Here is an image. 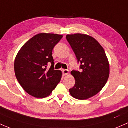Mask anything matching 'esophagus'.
I'll list each match as a JSON object with an SVG mask.
<instances>
[{"label":"esophagus","instance_id":"34e87169","mask_svg":"<svg viewBox=\"0 0 128 128\" xmlns=\"http://www.w3.org/2000/svg\"><path fill=\"white\" fill-rule=\"evenodd\" d=\"M68 74V69H63L62 70V74L64 76H66Z\"/></svg>","mask_w":128,"mask_h":128}]
</instances>
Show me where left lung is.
Instances as JSON below:
<instances>
[{
  "instance_id": "1",
  "label": "left lung",
  "mask_w": 128,
  "mask_h": 128,
  "mask_svg": "<svg viewBox=\"0 0 128 128\" xmlns=\"http://www.w3.org/2000/svg\"><path fill=\"white\" fill-rule=\"evenodd\" d=\"M67 40L74 52L80 71L72 70L75 84L69 90L71 96L84 100L95 96L104 88L110 74L109 63L104 48L91 36L76 34L67 35Z\"/></svg>"
}]
</instances>
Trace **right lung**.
Instances as JSON below:
<instances>
[{"label":"right lung","instance_id":"add662e5","mask_svg":"<svg viewBox=\"0 0 128 128\" xmlns=\"http://www.w3.org/2000/svg\"><path fill=\"white\" fill-rule=\"evenodd\" d=\"M63 36L41 33L28 40L14 60L16 78L26 92L37 98L49 96L60 81L61 71L54 70L52 52ZM51 64L50 69L48 66Z\"/></svg>","mask_w":128,"mask_h":128}]
</instances>
